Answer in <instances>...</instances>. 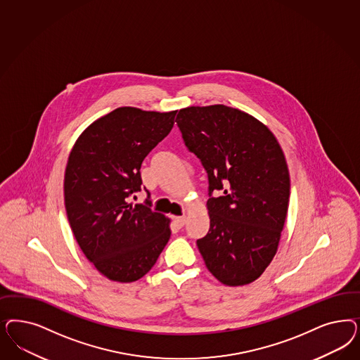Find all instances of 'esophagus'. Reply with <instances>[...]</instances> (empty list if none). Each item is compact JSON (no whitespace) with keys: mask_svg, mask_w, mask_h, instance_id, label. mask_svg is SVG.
Listing matches in <instances>:
<instances>
[{"mask_svg":"<svg viewBox=\"0 0 360 360\" xmlns=\"http://www.w3.org/2000/svg\"><path fill=\"white\" fill-rule=\"evenodd\" d=\"M186 216H177V217H174V222L177 224L179 228H183V226L186 225Z\"/></svg>","mask_w":360,"mask_h":360,"instance_id":"obj_1","label":"esophagus"}]
</instances>
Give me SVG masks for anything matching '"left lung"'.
Wrapping results in <instances>:
<instances>
[{
    "label": "left lung",
    "instance_id": "8db88e82",
    "mask_svg": "<svg viewBox=\"0 0 360 360\" xmlns=\"http://www.w3.org/2000/svg\"><path fill=\"white\" fill-rule=\"evenodd\" d=\"M188 151L208 174L210 226L198 248L228 286L258 278L277 253L290 177L278 141L253 116L228 105L188 107L176 116ZM220 191L217 198L211 195Z\"/></svg>",
    "mask_w": 360,
    "mask_h": 360
}]
</instances>
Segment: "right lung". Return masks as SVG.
Instances as JSON below:
<instances>
[{
	"mask_svg": "<svg viewBox=\"0 0 360 360\" xmlns=\"http://www.w3.org/2000/svg\"><path fill=\"white\" fill-rule=\"evenodd\" d=\"M174 115L119 107L86 128L70 152V226L86 258L111 281L146 276L171 237L169 220L152 210L148 191L144 204L129 200L141 191V162L171 132Z\"/></svg>",
	"mask_w": 360,
	"mask_h": 360,
	"instance_id": "obj_1",
	"label": "right lung"
}]
</instances>
